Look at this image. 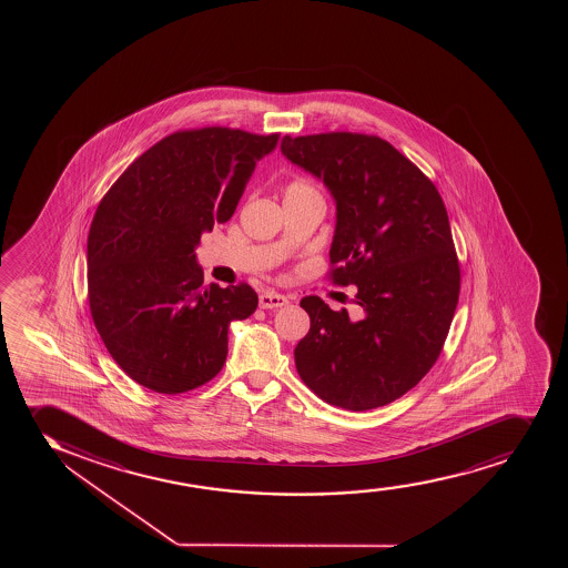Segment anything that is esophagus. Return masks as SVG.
<instances>
[{"mask_svg":"<svg viewBox=\"0 0 568 568\" xmlns=\"http://www.w3.org/2000/svg\"><path fill=\"white\" fill-rule=\"evenodd\" d=\"M287 305V297L281 294H274V292H263L260 295V307L265 308V311H271V308H281Z\"/></svg>","mask_w":568,"mask_h":568,"instance_id":"esophagus-1","label":"esophagus"}]
</instances>
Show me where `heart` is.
<instances>
[{"label": "heart", "mask_w": 568, "mask_h": 568, "mask_svg": "<svg viewBox=\"0 0 568 568\" xmlns=\"http://www.w3.org/2000/svg\"><path fill=\"white\" fill-rule=\"evenodd\" d=\"M308 191L314 190L307 182H303V180H295V182L287 185L286 195H292V193H308Z\"/></svg>", "instance_id": "1"}]
</instances>
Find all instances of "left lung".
Masks as SVG:
<instances>
[{"label": "left lung", "instance_id": "left-lung-1", "mask_svg": "<svg viewBox=\"0 0 568 568\" xmlns=\"http://www.w3.org/2000/svg\"><path fill=\"white\" fill-rule=\"evenodd\" d=\"M282 155L318 178L337 209L332 281L358 290L362 316L301 300L303 383L327 404L367 412L412 390L449 333L460 267L436 185L386 140L353 132L284 136Z\"/></svg>", "mask_w": 568, "mask_h": 568}]
</instances>
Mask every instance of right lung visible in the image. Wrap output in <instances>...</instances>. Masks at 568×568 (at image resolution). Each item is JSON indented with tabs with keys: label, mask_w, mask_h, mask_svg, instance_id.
<instances>
[{
	"label": "right lung",
	"mask_w": 568,
	"mask_h": 568,
	"mask_svg": "<svg viewBox=\"0 0 568 568\" xmlns=\"http://www.w3.org/2000/svg\"><path fill=\"white\" fill-rule=\"evenodd\" d=\"M276 142L225 126L174 132L100 201L87 241L89 305L111 358L138 385L182 394L222 372L229 324L254 313L257 294L204 286L195 248L235 214Z\"/></svg>",
	"instance_id": "obj_1"
}]
</instances>
